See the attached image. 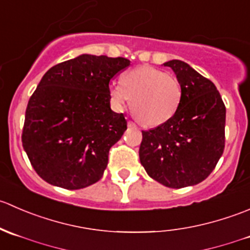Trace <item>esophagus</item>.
Here are the masks:
<instances>
[{"instance_id":"esophagus-1","label":"esophagus","mask_w":250,"mask_h":250,"mask_svg":"<svg viewBox=\"0 0 250 250\" xmlns=\"http://www.w3.org/2000/svg\"><path fill=\"white\" fill-rule=\"evenodd\" d=\"M128 125H129V127H137V125H135L134 122H132V121H129V122H128Z\"/></svg>"}]
</instances>
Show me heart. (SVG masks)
Masks as SVG:
<instances>
[{"label": "heart", "instance_id": "b5f03b06", "mask_svg": "<svg viewBox=\"0 0 250 250\" xmlns=\"http://www.w3.org/2000/svg\"><path fill=\"white\" fill-rule=\"evenodd\" d=\"M181 93L178 78L148 65L125 72L122 84L115 83L110 87L111 100L120 107L132 100L133 113L147 127L165 125L175 115Z\"/></svg>", "mask_w": 250, "mask_h": 250}]
</instances>
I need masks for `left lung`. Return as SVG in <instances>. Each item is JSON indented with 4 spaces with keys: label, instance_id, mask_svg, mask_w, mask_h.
<instances>
[{
    "label": "left lung",
    "instance_id": "obj_1",
    "mask_svg": "<svg viewBox=\"0 0 250 250\" xmlns=\"http://www.w3.org/2000/svg\"><path fill=\"white\" fill-rule=\"evenodd\" d=\"M181 84V102L165 125L143 130L139 157L146 173L162 185L181 188L214 170L225 147L226 107L214 83L186 62L170 60Z\"/></svg>",
    "mask_w": 250,
    "mask_h": 250
}]
</instances>
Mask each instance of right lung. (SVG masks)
Instances as JSON below:
<instances>
[{
  "instance_id": "right-lung-1",
  "label": "right lung",
  "mask_w": 250,
  "mask_h": 250,
  "mask_svg": "<svg viewBox=\"0 0 250 250\" xmlns=\"http://www.w3.org/2000/svg\"><path fill=\"white\" fill-rule=\"evenodd\" d=\"M125 58L82 54L54 65L27 103L22 147L48 184L78 190L104 174L109 151L125 130L110 107V80L129 66Z\"/></svg>"
}]
</instances>
